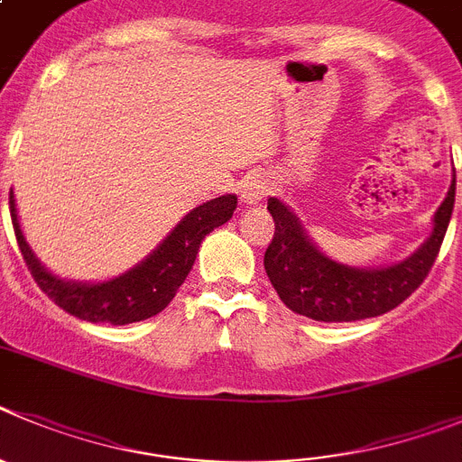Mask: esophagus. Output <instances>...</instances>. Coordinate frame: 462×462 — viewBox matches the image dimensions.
Segmentation results:
<instances>
[{
    "label": "esophagus",
    "mask_w": 462,
    "mask_h": 462,
    "mask_svg": "<svg viewBox=\"0 0 462 462\" xmlns=\"http://www.w3.org/2000/svg\"><path fill=\"white\" fill-rule=\"evenodd\" d=\"M268 192H270V180L265 179V176H261V173H252V176H247V180H245L243 188H240V197H243L245 203L263 201Z\"/></svg>",
    "instance_id": "34e87169"
}]
</instances>
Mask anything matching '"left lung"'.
Returning <instances> with one entry per match:
<instances>
[{"instance_id":"obj_1","label":"left lung","mask_w":462,"mask_h":462,"mask_svg":"<svg viewBox=\"0 0 462 462\" xmlns=\"http://www.w3.org/2000/svg\"><path fill=\"white\" fill-rule=\"evenodd\" d=\"M456 201L451 188L433 217V231L412 256L389 268H348L328 259L304 234L302 224L279 199H268L274 219L273 243L263 256L265 273L282 302L300 316L323 323H350L387 314L421 286L433 268Z\"/></svg>"}]
</instances>
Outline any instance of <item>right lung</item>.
Returning <instances> with one entry per match:
<instances>
[{
    "mask_svg": "<svg viewBox=\"0 0 462 462\" xmlns=\"http://www.w3.org/2000/svg\"><path fill=\"white\" fill-rule=\"evenodd\" d=\"M236 203H238L236 194H224L213 201H206L192 213L185 215L179 226L162 240V245L133 270L103 283H82L63 282L38 263L24 240L23 228H20L13 189L8 194L15 238H18V247L33 282L54 304H59L63 311L75 319L112 325L137 323V320H146L160 314L171 302L180 283L192 270L201 240L213 228L222 226L224 222L231 219Z\"/></svg>",
    "mask_w": 462,
    "mask_h": 462,
    "instance_id": "1",
    "label": "right lung"
}]
</instances>
